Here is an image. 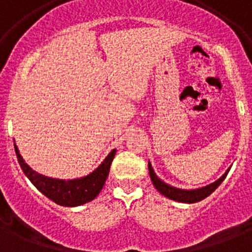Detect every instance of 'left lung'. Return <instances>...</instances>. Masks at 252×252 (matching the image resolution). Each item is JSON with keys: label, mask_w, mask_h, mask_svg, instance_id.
I'll list each match as a JSON object with an SVG mask.
<instances>
[{"label": "left lung", "mask_w": 252, "mask_h": 252, "mask_svg": "<svg viewBox=\"0 0 252 252\" xmlns=\"http://www.w3.org/2000/svg\"><path fill=\"white\" fill-rule=\"evenodd\" d=\"M149 167V174H150V179L153 182L154 187L157 188V191L159 193H162L163 196L168 197V199L175 200V201H179V203H187V204H192V203H197V201H201L203 199L208 197V196L211 195L212 192L215 191L216 188L219 187L220 184L222 183L223 179L226 178L227 172L230 170V167L227 168L225 174H223L221 178L213 182V183L208 184L205 187L201 188H196V189H182V188H176L172 187L170 184L165 183L163 180L159 179L157 175H156V172H154L153 167L152 165H148Z\"/></svg>", "instance_id": "8db88e82"}]
</instances>
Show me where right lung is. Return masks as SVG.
<instances>
[{"label":"right lung","mask_w":252,"mask_h":252,"mask_svg":"<svg viewBox=\"0 0 252 252\" xmlns=\"http://www.w3.org/2000/svg\"><path fill=\"white\" fill-rule=\"evenodd\" d=\"M14 148H15L18 162L26 176L31 180V183L49 200L63 207H78L94 200L106 183L111 163L116 154V150H111V153L104 158V161L89 175L77 179L65 180L49 178L33 171L22 158L17 145H14Z\"/></svg>","instance_id":"1"}]
</instances>
